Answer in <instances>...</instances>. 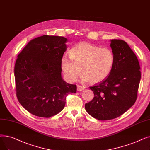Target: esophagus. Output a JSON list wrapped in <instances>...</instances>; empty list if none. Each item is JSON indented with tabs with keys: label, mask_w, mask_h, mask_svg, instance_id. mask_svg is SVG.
Listing matches in <instances>:
<instances>
[{
	"label": "esophagus",
	"mask_w": 150,
	"mask_h": 150,
	"mask_svg": "<svg viewBox=\"0 0 150 150\" xmlns=\"http://www.w3.org/2000/svg\"><path fill=\"white\" fill-rule=\"evenodd\" d=\"M86 89V87L84 86H80V85H77V91H81L84 89Z\"/></svg>",
	"instance_id": "1"
}]
</instances>
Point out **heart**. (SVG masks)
<instances>
[{"mask_svg": "<svg viewBox=\"0 0 150 150\" xmlns=\"http://www.w3.org/2000/svg\"><path fill=\"white\" fill-rule=\"evenodd\" d=\"M69 54L70 57L62 56L61 68L70 82L77 80L82 68L83 81L99 83L108 76L115 64V56L111 50L86 42L75 45L70 49Z\"/></svg>", "mask_w": 150, "mask_h": 150, "instance_id": "1", "label": "heart"}]
</instances>
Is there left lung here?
<instances>
[{"instance_id":"1","label":"left lung","mask_w":150,"mask_h":150,"mask_svg":"<svg viewBox=\"0 0 150 150\" xmlns=\"http://www.w3.org/2000/svg\"><path fill=\"white\" fill-rule=\"evenodd\" d=\"M110 47L115 56L113 70L105 80L89 88L94 97L85 104L86 112L102 121L118 118L134 105L141 79L139 60L127 43L113 39Z\"/></svg>"}]
</instances>
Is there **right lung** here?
<instances>
[{
	"instance_id": "1",
	"label": "right lung",
	"mask_w": 150,
	"mask_h": 150,
	"mask_svg": "<svg viewBox=\"0 0 150 150\" xmlns=\"http://www.w3.org/2000/svg\"><path fill=\"white\" fill-rule=\"evenodd\" d=\"M67 38L47 35L32 40L18 55L15 66L16 92L21 105L31 114L50 118L66 105L69 94L76 92V84L61 76V59Z\"/></svg>"
}]
</instances>
